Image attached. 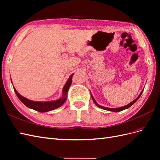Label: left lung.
Instances as JSON below:
<instances>
[{
  "label": "left lung",
  "instance_id": "left-lung-1",
  "mask_svg": "<svg viewBox=\"0 0 160 160\" xmlns=\"http://www.w3.org/2000/svg\"><path fill=\"white\" fill-rule=\"evenodd\" d=\"M143 90H142V91L141 92V93H140V94L139 95V96L138 97V98L135 99V100H133V101H132V102H131L130 103H129L128 105H125V106H123V107H121V108H105V107H103V106H101V105H99L98 103L96 102V101L95 100V99L93 98V95H92L91 94V98H92V99H93V102L95 103V104L98 106V107H99V108H101V109H105V110H108V111H114V112H118V111H122V110H124V109H128V108H129V107H131V106H132L133 104H134L135 102H136L137 101V100L140 98V96H141V95H142V93H143Z\"/></svg>",
  "mask_w": 160,
  "mask_h": 160
}]
</instances>
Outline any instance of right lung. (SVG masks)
Wrapping results in <instances>:
<instances>
[{
	"label": "right lung",
	"mask_w": 160,
	"mask_h": 160,
	"mask_svg": "<svg viewBox=\"0 0 160 160\" xmlns=\"http://www.w3.org/2000/svg\"><path fill=\"white\" fill-rule=\"evenodd\" d=\"M73 75H74V73L72 74L70 76L68 81H67V83H65V85L64 86L63 89H62V98H60L56 101H46V102H41V101H31V100L25 98H24V97H22V95H21L18 93L15 89H14V92H15L16 95L18 98V99H20L22 102L28 108L36 110L37 111H39V112H47V111H49L60 108L61 106L65 103V101L67 99V92H68L69 87L72 83V77Z\"/></svg>",
	"instance_id": "right-lung-1"
}]
</instances>
